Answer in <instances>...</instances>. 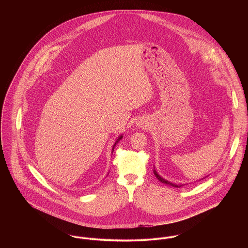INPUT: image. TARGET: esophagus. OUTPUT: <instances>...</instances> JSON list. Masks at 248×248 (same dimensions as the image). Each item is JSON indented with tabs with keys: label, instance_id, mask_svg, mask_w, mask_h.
I'll return each instance as SVG.
<instances>
[{
	"label": "esophagus",
	"instance_id": "34e87169",
	"mask_svg": "<svg viewBox=\"0 0 248 248\" xmlns=\"http://www.w3.org/2000/svg\"><path fill=\"white\" fill-rule=\"evenodd\" d=\"M138 126L139 127H144V126H146V122L144 121V120H140V121H138Z\"/></svg>",
	"mask_w": 248,
	"mask_h": 248
}]
</instances>
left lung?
I'll list each match as a JSON object with an SVG mask.
<instances>
[{
  "instance_id": "8db88e82",
  "label": "left lung",
  "mask_w": 248,
  "mask_h": 248,
  "mask_svg": "<svg viewBox=\"0 0 248 248\" xmlns=\"http://www.w3.org/2000/svg\"><path fill=\"white\" fill-rule=\"evenodd\" d=\"M154 174H155V176L156 177V178L159 180V181H161L162 183H166V184H169V185H171V186H173V187H177V188H179V187H181V185L179 186V185H176V184H173V183H171V182H169L168 180H165V179H163L162 177H160L159 175H157V173H156V171L155 170H154Z\"/></svg>"
}]
</instances>
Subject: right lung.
<instances>
[{
	"mask_svg": "<svg viewBox=\"0 0 248 248\" xmlns=\"http://www.w3.org/2000/svg\"><path fill=\"white\" fill-rule=\"evenodd\" d=\"M121 139H122V137H119V139H118V140H116V142H115V143H114V145H113V147H112V152H113V149H114V146H115V145H116V143H117V142L119 141V140H121Z\"/></svg>",
	"mask_w": 248,
	"mask_h": 248,
	"instance_id": "1",
	"label": "right lung"
}]
</instances>
